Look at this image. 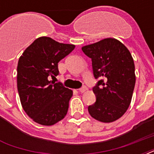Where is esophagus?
<instances>
[{
    "label": "esophagus",
    "mask_w": 154,
    "mask_h": 154,
    "mask_svg": "<svg viewBox=\"0 0 154 154\" xmlns=\"http://www.w3.org/2000/svg\"><path fill=\"white\" fill-rule=\"evenodd\" d=\"M78 90H79L80 93H85V92L87 90V88L85 86H83L82 88H81V89H78Z\"/></svg>",
    "instance_id": "obj_1"
}]
</instances>
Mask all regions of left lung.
Masks as SVG:
<instances>
[{
    "instance_id": "obj_1",
    "label": "left lung",
    "mask_w": 154,
    "mask_h": 154,
    "mask_svg": "<svg viewBox=\"0 0 154 154\" xmlns=\"http://www.w3.org/2000/svg\"><path fill=\"white\" fill-rule=\"evenodd\" d=\"M82 49L92 59L94 77L100 78L93 88L97 100L88 107L89 114L99 122H114L126 112L133 97L136 76L131 53L115 38H105Z\"/></svg>"
}]
</instances>
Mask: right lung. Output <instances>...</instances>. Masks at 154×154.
Returning <instances> with one entry per match:
<instances>
[{"label": "right lung", "instance_id": "1", "mask_svg": "<svg viewBox=\"0 0 154 154\" xmlns=\"http://www.w3.org/2000/svg\"><path fill=\"white\" fill-rule=\"evenodd\" d=\"M48 37L37 38L18 60L17 90L23 109L35 122L53 125L67 114L71 89L50 81L59 74L58 62L74 49Z\"/></svg>", "mask_w": 154, "mask_h": 154}]
</instances>
